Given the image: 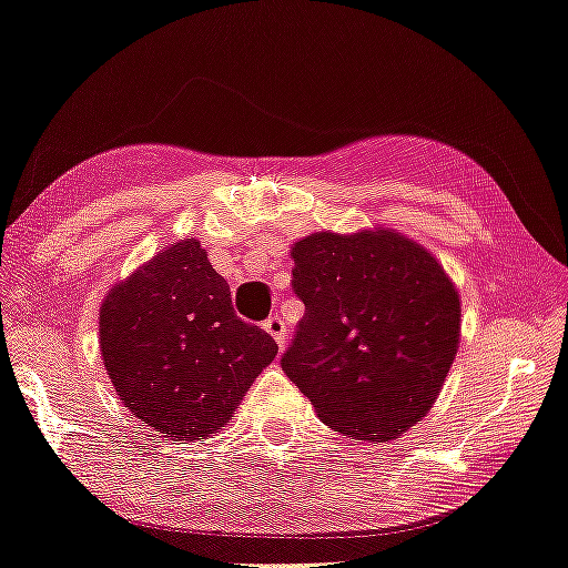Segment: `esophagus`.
Returning <instances> with one entry per match:
<instances>
[{
  "label": "esophagus",
  "instance_id": "1",
  "mask_svg": "<svg viewBox=\"0 0 568 568\" xmlns=\"http://www.w3.org/2000/svg\"><path fill=\"white\" fill-rule=\"evenodd\" d=\"M265 332L270 334V336H273L275 338V342H277V346H281V349H283V346H285V332H287V328H285V321L281 318V316H277V313H273V316H270L267 321H265Z\"/></svg>",
  "mask_w": 568,
  "mask_h": 568
}]
</instances>
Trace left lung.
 I'll list each match as a JSON object with an SVG mask.
<instances>
[{
	"mask_svg": "<svg viewBox=\"0 0 568 568\" xmlns=\"http://www.w3.org/2000/svg\"><path fill=\"white\" fill-rule=\"evenodd\" d=\"M306 303L285 375L328 428L390 442L434 408L462 336L459 287L390 226L313 232L291 247Z\"/></svg>",
	"mask_w": 568,
	"mask_h": 568,
	"instance_id": "left-lung-1",
	"label": "left lung"
}]
</instances>
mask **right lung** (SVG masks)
Masks as SVG:
<instances>
[{
	"label": "right lung",
	"instance_id": "add662e5",
	"mask_svg": "<svg viewBox=\"0 0 568 568\" xmlns=\"http://www.w3.org/2000/svg\"><path fill=\"white\" fill-rule=\"evenodd\" d=\"M99 349L134 418L173 442H199L232 420L277 344L236 316L201 242L178 240L109 287Z\"/></svg>",
	"mask_w": 568,
	"mask_h": 568
}]
</instances>
